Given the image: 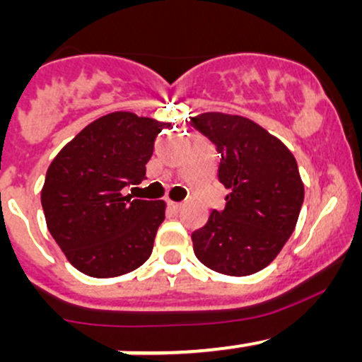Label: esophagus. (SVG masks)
<instances>
[{"instance_id": "34e87169", "label": "esophagus", "mask_w": 362, "mask_h": 362, "mask_svg": "<svg viewBox=\"0 0 362 362\" xmlns=\"http://www.w3.org/2000/svg\"><path fill=\"white\" fill-rule=\"evenodd\" d=\"M168 208H170L171 211H178L180 210V203H175V202H168Z\"/></svg>"}]
</instances>
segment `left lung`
<instances>
[{
    "mask_svg": "<svg viewBox=\"0 0 362 362\" xmlns=\"http://www.w3.org/2000/svg\"><path fill=\"white\" fill-rule=\"evenodd\" d=\"M191 124L222 156L218 180L228 189L224 210H214L192 233L194 254L206 268L247 276L269 264L293 235L305 185L293 152L242 115L206 112Z\"/></svg>",
    "mask_w": 362,
    "mask_h": 362,
    "instance_id": "obj_1",
    "label": "left lung"
}]
</instances>
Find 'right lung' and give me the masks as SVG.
<instances>
[{
	"mask_svg": "<svg viewBox=\"0 0 362 362\" xmlns=\"http://www.w3.org/2000/svg\"><path fill=\"white\" fill-rule=\"evenodd\" d=\"M170 122L112 112L83 127L47 170L42 206L47 228L83 275L112 279L140 268L154 249L164 202L124 189L145 178L156 136Z\"/></svg>",
	"mask_w": 362,
	"mask_h": 362,
	"instance_id": "add662e5",
	"label": "right lung"
}]
</instances>
